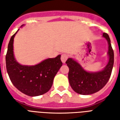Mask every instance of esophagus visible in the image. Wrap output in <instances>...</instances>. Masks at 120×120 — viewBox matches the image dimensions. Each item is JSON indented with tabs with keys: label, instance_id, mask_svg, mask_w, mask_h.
<instances>
[{
	"label": "esophagus",
	"instance_id": "esophagus-1",
	"mask_svg": "<svg viewBox=\"0 0 120 120\" xmlns=\"http://www.w3.org/2000/svg\"><path fill=\"white\" fill-rule=\"evenodd\" d=\"M68 58V55L65 53H64V54L62 55V56H61V60H62V63L65 64L66 62V60H67Z\"/></svg>",
	"mask_w": 120,
	"mask_h": 120
}]
</instances>
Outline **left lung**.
<instances>
[{"mask_svg": "<svg viewBox=\"0 0 120 120\" xmlns=\"http://www.w3.org/2000/svg\"><path fill=\"white\" fill-rule=\"evenodd\" d=\"M103 37L108 44V62L105 67L98 71H88L75 59L68 58L66 64L69 68L68 80L71 88L76 93L88 95L100 91L110 79L114 64V52L111 41L107 34L103 33Z\"/></svg>", "mask_w": 120, "mask_h": 120, "instance_id": "obj_1", "label": "left lung"}]
</instances>
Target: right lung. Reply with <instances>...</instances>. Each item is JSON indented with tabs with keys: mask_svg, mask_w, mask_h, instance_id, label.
<instances>
[{
	"mask_svg": "<svg viewBox=\"0 0 120 120\" xmlns=\"http://www.w3.org/2000/svg\"><path fill=\"white\" fill-rule=\"evenodd\" d=\"M19 30L10 38L8 45L5 57L8 75L12 84L22 93L30 97L43 95L50 89L55 76L62 66L61 55L47 58L35 65H21L14 53V39Z\"/></svg>",
	"mask_w": 120,
	"mask_h": 120,
	"instance_id": "obj_1",
	"label": "right lung"
}]
</instances>
